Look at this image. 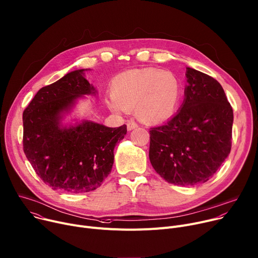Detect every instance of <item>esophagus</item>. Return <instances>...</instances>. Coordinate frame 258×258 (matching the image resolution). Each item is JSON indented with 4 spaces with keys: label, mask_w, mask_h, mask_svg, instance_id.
Masks as SVG:
<instances>
[{
    "label": "esophagus",
    "mask_w": 258,
    "mask_h": 258,
    "mask_svg": "<svg viewBox=\"0 0 258 258\" xmlns=\"http://www.w3.org/2000/svg\"><path fill=\"white\" fill-rule=\"evenodd\" d=\"M137 127H138V124H137L135 121L131 120V121H128V122H127V129H128V130H133V129L137 128Z\"/></svg>",
    "instance_id": "1"
}]
</instances>
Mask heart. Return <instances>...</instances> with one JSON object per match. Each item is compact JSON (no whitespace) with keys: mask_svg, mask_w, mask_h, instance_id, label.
Returning a JSON list of instances; mask_svg holds the SVG:
<instances>
[{"mask_svg":"<svg viewBox=\"0 0 258 258\" xmlns=\"http://www.w3.org/2000/svg\"><path fill=\"white\" fill-rule=\"evenodd\" d=\"M105 98L107 107L115 112L135 107L136 115L146 123L168 118L181 98V84L170 71L143 68L116 75Z\"/></svg>","mask_w":258,"mask_h":258,"instance_id":"1","label":"heart"}]
</instances>
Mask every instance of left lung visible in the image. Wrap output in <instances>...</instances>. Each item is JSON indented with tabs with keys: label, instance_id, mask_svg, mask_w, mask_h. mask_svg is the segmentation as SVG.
I'll use <instances>...</instances> for the list:
<instances>
[{
	"label": "left lung",
	"instance_id": "8db88e82",
	"mask_svg": "<svg viewBox=\"0 0 258 258\" xmlns=\"http://www.w3.org/2000/svg\"><path fill=\"white\" fill-rule=\"evenodd\" d=\"M181 109L150 128V161L173 185L208 182L231 150L233 111L223 88L212 76L187 68Z\"/></svg>",
	"mask_w": 258,
	"mask_h": 258
}]
</instances>
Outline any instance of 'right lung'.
Returning a JSON list of instances; mask_svg holds the SVG:
<instances>
[{
    "label": "right lung",
    "mask_w": 258,
    "mask_h": 258,
    "mask_svg": "<svg viewBox=\"0 0 258 258\" xmlns=\"http://www.w3.org/2000/svg\"><path fill=\"white\" fill-rule=\"evenodd\" d=\"M84 72L72 71L41 88L23 114L24 152L32 167L53 190L69 193L101 186L113 164V149L127 133L126 125L109 128L90 121L61 125L62 113L77 98L96 93Z\"/></svg>",
    "instance_id": "right-lung-1"
}]
</instances>
